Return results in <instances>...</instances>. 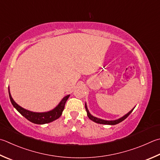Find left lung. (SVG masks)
Returning a JSON list of instances; mask_svg holds the SVG:
<instances>
[{
  "label": "left lung",
  "instance_id": "1",
  "mask_svg": "<svg viewBox=\"0 0 160 160\" xmlns=\"http://www.w3.org/2000/svg\"><path fill=\"white\" fill-rule=\"evenodd\" d=\"M85 107H86V111H87V115H88V116L89 118H90V120H92V121H94V122H97V123H99V124L111 125H116V124H118V123H119V122H120L123 121V120H124L125 119L127 118L129 116V114H130V113L132 112V111L134 110V108H133V109H132V110H131L130 111H129V112L128 113L126 114V115H125V116H123V117L120 118H119V119L115 120H109V121H108V120H102V119L98 118H96V117L92 116L91 115V114H90V113H89V111H88V108H87V106H86V104H85Z\"/></svg>",
  "mask_w": 160,
  "mask_h": 160
}]
</instances>
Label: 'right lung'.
<instances>
[{
  "label": "right lung",
  "instance_id": "add662e5",
  "mask_svg": "<svg viewBox=\"0 0 160 160\" xmlns=\"http://www.w3.org/2000/svg\"><path fill=\"white\" fill-rule=\"evenodd\" d=\"M9 90V96H10V101L12 104L13 107L16 108V109L19 111V112L22 114V115L25 117L27 120H28L29 121L31 122L35 123V124H45V123H49L53 121L56 119H58V118L61 117L62 115V111L64 110L65 105L66 102H67L68 99L70 97V95L63 98L61 102H60V104L57 106L54 109L48 111V112H44V113H35V112H32V111H30L25 109L22 107L19 106L16 102H15L12 96L10 95V90Z\"/></svg>",
  "mask_w": 160,
  "mask_h": 160
}]
</instances>
